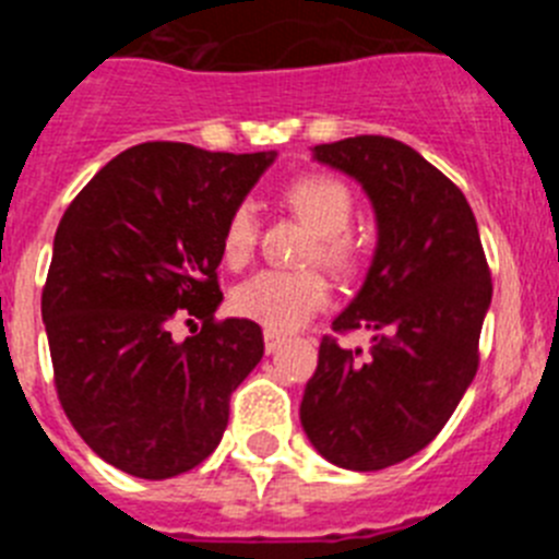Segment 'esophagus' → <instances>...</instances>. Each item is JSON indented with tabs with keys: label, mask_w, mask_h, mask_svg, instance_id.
Segmentation results:
<instances>
[{
	"label": "esophagus",
	"mask_w": 559,
	"mask_h": 559,
	"mask_svg": "<svg viewBox=\"0 0 559 559\" xmlns=\"http://www.w3.org/2000/svg\"><path fill=\"white\" fill-rule=\"evenodd\" d=\"M263 341H265V353H276V349L285 344V335L276 333V330H265Z\"/></svg>",
	"instance_id": "34e87169"
}]
</instances>
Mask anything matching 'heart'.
Here are the masks:
<instances>
[{
  "label": "heart",
  "instance_id": "b5f03b06",
  "mask_svg": "<svg viewBox=\"0 0 559 559\" xmlns=\"http://www.w3.org/2000/svg\"><path fill=\"white\" fill-rule=\"evenodd\" d=\"M283 199L299 218L319 231L313 260H322L333 271H349L358 263V240L349 231L355 212L353 190L328 173H308L290 181ZM260 221L251 201H237L224 221L221 231V254L226 265L243 269L254 257ZM330 285L319 271H260L240 283L231 294V308L237 316L263 324L265 330L302 328L310 316L328 305Z\"/></svg>",
  "mask_w": 559,
  "mask_h": 559
}]
</instances>
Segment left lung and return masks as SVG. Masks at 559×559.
Returning <instances> with one entry per match:
<instances>
[{"instance_id": "8db88e82", "label": "left lung", "mask_w": 559, "mask_h": 559, "mask_svg": "<svg viewBox=\"0 0 559 559\" xmlns=\"http://www.w3.org/2000/svg\"><path fill=\"white\" fill-rule=\"evenodd\" d=\"M313 156L358 179L378 215L367 283L333 322L369 329L373 347L324 335L299 417L328 462L383 471L433 442L476 378L490 265L462 190L406 142L364 133Z\"/></svg>"}]
</instances>
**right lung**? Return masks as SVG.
<instances>
[{"label":"right lung","mask_w":559,"mask_h":559,"mask_svg":"<svg viewBox=\"0 0 559 559\" xmlns=\"http://www.w3.org/2000/svg\"><path fill=\"white\" fill-rule=\"evenodd\" d=\"M274 153L142 142L67 206L41 294L63 414L100 459L140 478L204 462L229 397L263 358V330L215 319L221 231ZM179 312L205 322L181 345ZM190 322V319H187Z\"/></svg>","instance_id":"obj_1"}]
</instances>
